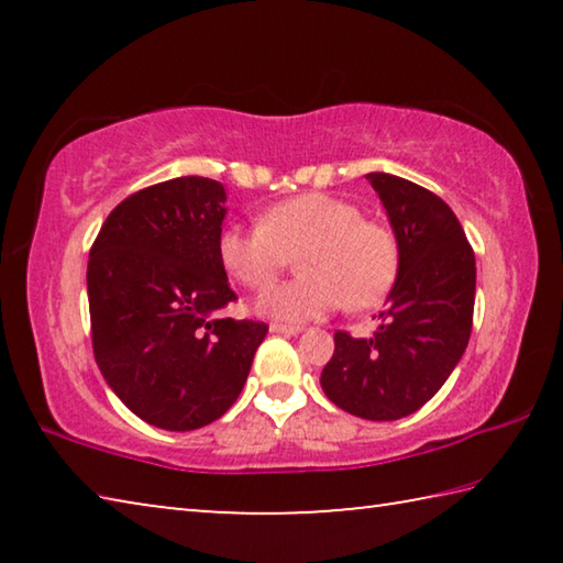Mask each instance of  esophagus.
Returning a JSON list of instances; mask_svg holds the SVG:
<instances>
[{
	"mask_svg": "<svg viewBox=\"0 0 563 563\" xmlns=\"http://www.w3.org/2000/svg\"><path fill=\"white\" fill-rule=\"evenodd\" d=\"M271 332H278V335H298V332H302V328L283 325V322H271Z\"/></svg>",
	"mask_w": 563,
	"mask_h": 563,
	"instance_id": "34e87169",
	"label": "esophagus"
}]
</instances>
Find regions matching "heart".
<instances>
[{
	"instance_id": "heart-1",
	"label": "heart",
	"mask_w": 563,
	"mask_h": 563,
	"mask_svg": "<svg viewBox=\"0 0 563 563\" xmlns=\"http://www.w3.org/2000/svg\"><path fill=\"white\" fill-rule=\"evenodd\" d=\"M218 261L245 288L261 290L275 280L290 255L300 278L273 285L255 300L265 318L305 322L338 310L373 308L397 278V243L385 225L330 194H302L271 206L261 225H225L218 233Z\"/></svg>"
}]
</instances>
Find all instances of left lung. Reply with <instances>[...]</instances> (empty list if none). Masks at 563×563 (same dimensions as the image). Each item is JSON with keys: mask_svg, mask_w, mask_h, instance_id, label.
<instances>
[{"mask_svg": "<svg viewBox=\"0 0 563 563\" xmlns=\"http://www.w3.org/2000/svg\"><path fill=\"white\" fill-rule=\"evenodd\" d=\"M397 241V278L373 338L335 332L320 385L345 412L389 422L440 393L472 335L476 265L464 228L432 190L367 174Z\"/></svg>", "mask_w": 563, "mask_h": 563, "instance_id": "obj_1", "label": "left lung"}]
</instances>
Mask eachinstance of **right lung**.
Returning <instances> with one entry per match:
<instances>
[{"label": "right lung", "instance_id": "1", "mask_svg": "<svg viewBox=\"0 0 563 563\" xmlns=\"http://www.w3.org/2000/svg\"><path fill=\"white\" fill-rule=\"evenodd\" d=\"M225 188L180 176L121 201L89 253L93 357L144 422L190 432L241 395L268 325L218 318L235 300L218 261Z\"/></svg>", "mask_w": 563, "mask_h": 563}]
</instances>
